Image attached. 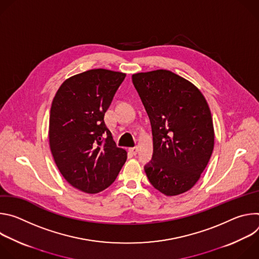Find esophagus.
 <instances>
[{
    "mask_svg": "<svg viewBox=\"0 0 259 259\" xmlns=\"http://www.w3.org/2000/svg\"><path fill=\"white\" fill-rule=\"evenodd\" d=\"M129 151H130V153H131L133 156H136L137 153H138V147H136V146L131 147V149H130Z\"/></svg>",
    "mask_w": 259,
    "mask_h": 259,
    "instance_id": "esophagus-1",
    "label": "esophagus"
}]
</instances>
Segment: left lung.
I'll list each match as a JSON object with an SVG mask.
<instances>
[{
	"label": "left lung",
	"instance_id": "obj_1",
	"mask_svg": "<svg viewBox=\"0 0 259 259\" xmlns=\"http://www.w3.org/2000/svg\"><path fill=\"white\" fill-rule=\"evenodd\" d=\"M132 82L152 125L154 153L144 166L146 176L166 196L186 193L197 183L213 152L208 103L194 84L170 70L135 73Z\"/></svg>",
	"mask_w": 259,
	"mask_h": 259
}]
</instances>
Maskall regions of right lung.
Instances as JSON below:
<instances>
[{
    "mask_svg": "<svg viewBox=\"0 0 259 259\" xmlns=\"http://www.w3.org/2000/svg\"><path fill=\"white\" fill-rule=\"evenodd\" d=\"M123 72L90 69L62 83L52 101L49 143L55 164L72 186L96 194L112 184L127 160L104 123Z\"/></svg>",
    "mask_w": 259,
    "mask_h": 259,
    "instance_id": "1",
    "label": "right lung"
}]
</instances>
